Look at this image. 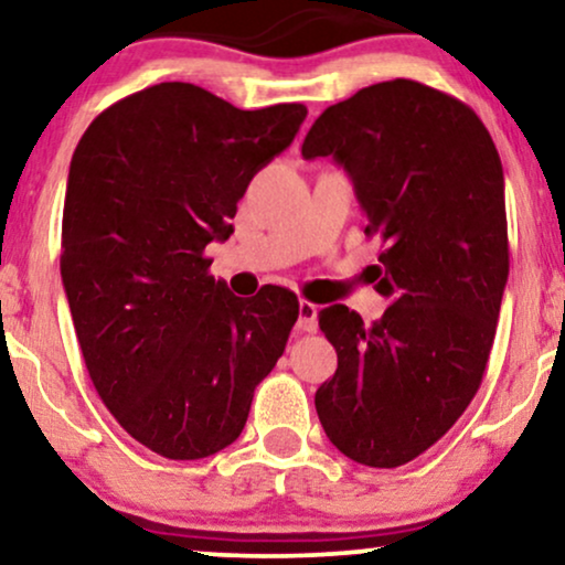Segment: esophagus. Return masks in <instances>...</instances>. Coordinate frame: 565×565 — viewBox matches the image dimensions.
I'll use <instances>...</instances> for the list:
<instances>
[{"mask_svg":"<svg viewBox=\"0 0 565 565\" xmlns=\"http://www.w3.org/2000/svg\"><path fill=\"white\" fill-rule=\"evenodd\" d=\"M297 328L302 333H312L318 328V305L307 302V299H299V320Z\"/></svg>","mask_w":565,"mask_h":565,"instance_id":"obj_1","label":"esophagus"}]
</instances>
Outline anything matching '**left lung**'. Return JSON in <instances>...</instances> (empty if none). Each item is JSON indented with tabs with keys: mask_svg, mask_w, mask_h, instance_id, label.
Instances as JSON below:
<instances>
[{
	"mask_svg": "<svg viewBox=\"0 0 565 565\" xmlns=\"http://www.w3.org/2000/svg\"><path fill=\"white\" fill-rule=\"evenodd\" d=\"M305 159L333 156L383 242L373 326L347 305L318 323L339 367L316 394L328 440L356 463L394 469L451 430L495 339L509 278L503 167L459 98L417 81L375 83L320 114Z\"/></svg>",
	"mask_w": 565,
	"mask_h": 565,
	"instance_id": "left-lung-1",
	"label": "left lung"
}]
</instances>
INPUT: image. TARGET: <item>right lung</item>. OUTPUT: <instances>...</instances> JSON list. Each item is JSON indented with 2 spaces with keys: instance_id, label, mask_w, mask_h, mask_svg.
Wrapping results in <instances>:
<instances>
[{
  "instance_id": "add662e5",
  "label": "right lung",
  "mask_w": 565,
  "mask_h": 565,
  "mask_svg": "<svg viewBox=\"0 0 565 565\" xmlns=\"http://www.w3.org/2000/svg\"><path fill=\"white\" fill-rule=\"evenodd\" d=\"M305 117L302 104L245 111L159 83L104 109L77 142L60 258L77 344L106 409L163 459L237 440L287 349L295 291L234 297L203 249L230 239L249 180Z\"/></svg>"
}]
</instances>
